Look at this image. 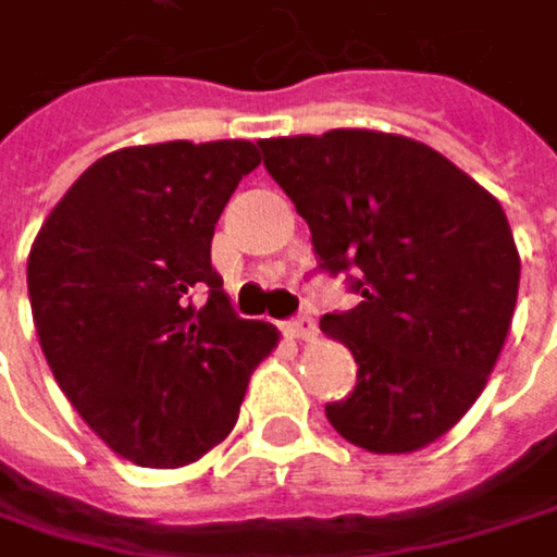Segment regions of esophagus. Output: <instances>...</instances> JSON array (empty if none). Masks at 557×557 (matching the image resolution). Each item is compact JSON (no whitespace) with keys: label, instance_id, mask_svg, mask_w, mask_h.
<instances>
[{"label":"esophagus","instance_id":"34e87169","mask_svg":"<svg viewBox=\"0 0 557 557\" xmlns=\"http://www.w3.org/2000/svg\"><path fill=\"white\" fill-rule=\"evenodd\" d=\"M286 332L293 338H312L315 335V319L312 315H296V319L286 322Z\"/></svg>","mask_w":557,"mask_h":557}]
</instances>
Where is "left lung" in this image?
<instances>
[{
  "instance_id": "8db88e82",
  "label": "left lung",
  "mask_w": 557,
  "mask_h": 557,
  "mask_svg": "<svg viewBox=\"0 0 557 557\" xmlns=\"http://www.w3.org/2000/svg\"><path fill=\"white\" fill-rule=\"evenodd\" d=\"M258 148L319 271L361 296L319 322L358 364L355 389L325 403L332 429L377 455L435 442L481 396L512 322L519 255L500 202L399 135L338 128Z\"/></svg>"
}]
</instances>
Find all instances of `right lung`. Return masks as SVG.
<instances>
[{"label":"right lung","instance_id":"add662e5","mask_svg":"<svg viewBox=\"0 0 557 557\" xmlns=\"http://www.w3.org/2000/svg\"><path fill=\"white\" fill-rule=\"evenodd\" d=\"M251 141H168L99 158L66 189L28 255L41 351L86 425L141 468H180L238 419L277 345L238 319L212 268V232Z\"/></svg>","mask_w":557,"mask_h":557}]
</instances>
